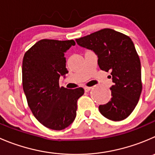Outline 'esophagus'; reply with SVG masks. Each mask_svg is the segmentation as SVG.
Masks as SVG:
<instances>
[{"label": "esophagus", "mask_w": 155, "mask_h": 155, "mask_svg": "<svg viewBox=\"0 0 155 155\" xmlns=\"http://www.w3.org/2000/svg\"><path fill=\"white\" fill-rule=\"evenodd\" d=\"M91 89V87H87L86 86L84 88V90H85V92H88V91H89Z\"/></svg>", "instance_id": "esophagus-1"}]
</instances>
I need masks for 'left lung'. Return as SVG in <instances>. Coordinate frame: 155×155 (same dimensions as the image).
I'll return each instance as SVG.
<instances>
[{
	"label": "left lung",
	"instance_id": "left-lung-1",
	"mask_svg": "<svg viewBox=\"0 0 155 155\" xmlns=\"http://www.w3.org/2000/svg\"><path fill=\"white\" fill-rule=\"evenodd\" d=\"M76 41L97 54L101 70L110 72L112 97L106 104L99 106L101 114L113 121L128 117L137 105L142 89L140 59L131 38L111 28H103Z\"/></svg>",
	"mask_w": 155,
	"mask_h": 155
}]
</instances>
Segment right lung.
<instances>
[{
    "label": "right lung",
    "instance_id": "add662e5",
    "mask_svg": "<svg viewBox=\"0 0 155 155\" xmlns=\"http://www.w3.org/2000/svg\"><path fill=\"white\" fill-rule=\"evenodd\" d=\"M73 40L42 39L25 53L22 60V88L35 117L43 126L62 130L74 121L82 88L60 87L59 79L68 73L65 52Z\"/></svg>",
    "mask_w": 155,
    "mask_h": 155
}]
</instances>
